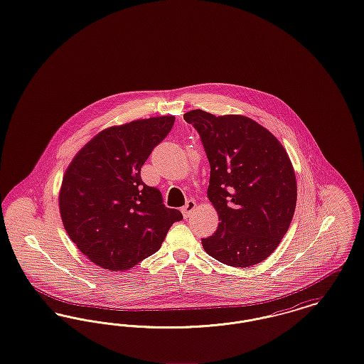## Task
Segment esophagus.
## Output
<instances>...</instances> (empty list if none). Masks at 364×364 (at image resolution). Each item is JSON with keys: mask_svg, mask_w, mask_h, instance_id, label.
<instances>
[{"mask_svg": "<svg viewBox=\"0 0 364 364\" xmlns=\"http://www.w3.org/2000/svg\"><path fill=\"white\" fill-rule=\"evenodd\" d=\"M195 208H196V202H195V200H188V202L186 203V206L181 208L183 215H184L186 218H188V217H191V214H192V211L195 210Z\"/></svg>", "mask_w": 364, "mask_h": 364, "instance_id": "obj_1", "label": "esophagus"}]
</instances>
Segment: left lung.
Masks as SVG:
<instances>
[{"instance_id":"1","label":"left lung","mask_w":364,"mask_h":364,"mask_svg":"<svg viewBox=\"0 0 364 364\" xmlns=\"http://www.w3.org/2000/svg\"><path fill=\"white\" fill-rule=\"evenodd\" d=\"M202 139L208 164V200L220 224L202 239L214 259L248 267L278 247L294 218V166L278 139L239 114L214 116L196 109L184 114Z\"/></svg>"}]
</instances>
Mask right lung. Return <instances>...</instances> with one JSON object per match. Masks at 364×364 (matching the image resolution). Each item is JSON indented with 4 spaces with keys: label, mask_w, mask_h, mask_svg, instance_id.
<instances>
[{
    "label": "right lung",
    "mask_w": 364,
    "mask_h": 364,
    "mask_svg": "<svg viewBox=\"0 0 364 364\" xmlns=\"http://www.w3.org/2000/svg\"><path fill=\"white\" fill-rule=\"evenodd\" d=\"M173 124V116H161L106 128L64 174L58 198L63 224L70 240L100 267H134L156 252L171 226L183 220L140 177L143 164Z\"/></svg>",
    "instance_id": "obj_1"
}]
</instances>
